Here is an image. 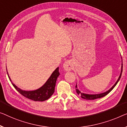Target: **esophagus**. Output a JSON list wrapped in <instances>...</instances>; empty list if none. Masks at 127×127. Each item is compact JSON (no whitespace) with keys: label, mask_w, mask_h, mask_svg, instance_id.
<instances>
[{"label":"esophagus","mask_w":127,"mask_h":127,"mask_svg":"<svg viewBox=\"0 0 127 127\" xmlns=\"http://www.w3.org/2000/svg\"><path fill=\"white\" fill-rule=\"evenodd\" d=\"M63 68H64V70L66 71H71L72 69V65H71V63H70V62H69V61L65 62V63L64 64Z\"/></svg>","instance_id":"obj_1"}]
</instances>
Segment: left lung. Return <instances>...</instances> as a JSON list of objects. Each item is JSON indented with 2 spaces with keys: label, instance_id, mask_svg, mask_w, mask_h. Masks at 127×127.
I'll list each match as a JSON object with an SVG mask.
<instances>
[{
  "label": "left lung",
  "instance_id": "1",
  "mask_svg": "<svg viewBox=\"0 0 127 127\" xmlns=\"http://www.w3.org/2000/svg\"><path fill=\"white\" fill-rule=\"evenodd\" d=\"M122 63H123V62H122ZM122 72H123V64L122 63L121 73H120V76H119L118 80H117V82H116V83H115V84L113 85L112 87L109 89L108 91H107L104 92V93H101V94H95V95H90V94H86L82 93V92H81L80 91L78 90V88H77V85H76L75 87H76V91L77 94L78 95H80V96H81V97H82V98H83V99H86V100H94V99H98V98H101L102 97H104V96L107 95V94H108L109 92H110L111 91H112L113 89L116 86V84H118V83L119 82V80H120L121 76H122Z\"/></svg>",
  "mask_w": 127,
  "mask_h": 127
}]
</instances>
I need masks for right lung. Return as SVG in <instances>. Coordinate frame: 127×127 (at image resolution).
Masks as SVG:
<instances>
[{
	"instance_id": "right-lung-1",
	"label": "right lung",
	"mask_w": 127,
	"mask_h": 127,
	"mask_svg": "<svg viewBox=\"0 0 127 127\" xmlns=\"http://www.w3.org/2000/svg\"><path fill=\"white\" fill-rule=\"evenodd\" d=\"M7 72L9 80L11 82L12 86L14 87L15 88L25 97L35 101H45V100L48 99L55 92V87L57 78L60 75L59 71V67H58L53 72L51 76L49 77V79L42 87L35 91H27L22 90L18 88L16 86H15L14 83H12V81L8 76L7 71Z\"/></svg>"
}]
</instances>
